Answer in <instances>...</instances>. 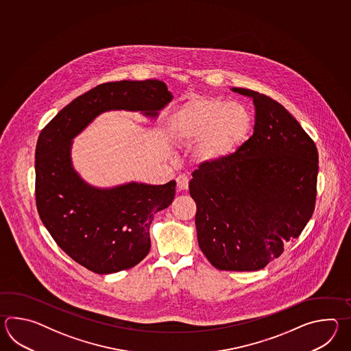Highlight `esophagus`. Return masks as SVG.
Returning <instances> with one entry per match:
<instances>
[{
    "label": "esophagus",
    "mask_w": 351,
    "mask_h": 351,
    "mask_svg": "<svg viewBox=\"0 0 351 351\" xmlns=\"http://www.w3.org/2000/svg\"><path fill=\"white\" fill-rule=\"evenodd\" d=\"M188 183L189 180L186 178V176H179L177 178V188L179 191H186L188 189Z\"/></svg>",
    "instance_id": "esophagus-1"
}]
</instances>
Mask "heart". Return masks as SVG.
Listing matches in <instances>:
<instances>
[{"label":"heart","instance_id":"1","mask_svg":"<svg viewBox=\"0 0 351 351\" xmlns=\"http://www.w3.org/2000/svg\"><path fill=\"white\" fill-rule=\"evenodd\" d=\"M252 124V115L243 105L221 97H195L176 112L171 134L178 145L199 142L197 159L216 165L232 157L247 142Z\"/></svg>","mask_w":351,"mask_h":351}]
</instances>
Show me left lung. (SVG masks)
I'll list each match as a JSON object with an SVG mask.
<instances>
[{
    "mask_svg": "<svg viewBox=\"0 0 351 351\" xmlns=\"http://www.w3.org/2000/svg\"><path fill=\"white\" fill-rule=\"evenodd\" d=\"M251 97L254 134L221 163H202L189 182L202 252L218 269L257 271L284 252L310 221L319 154L298 120L274 99Z\"/></svg>",
    "mask_w": 351,
    "mask_h": 351,
    "instance_id": "1",
    "label": "left lung"
}]
</instances>
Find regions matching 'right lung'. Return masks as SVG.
<instances>
[{"label":"right lung","mask_w":351,"mask_h":351,"mask_svg":"<svg viewBox=\"0 0 351 351\" xmlns=\"http://www.w3.org/2000/svg\"><path fill=\"white\" fill-rule=\"evenodd\" d=\"M172 99L160 80L106 82L74 99L38 135V216L60 248L85 269L106 275L142 261L150 250V223L157 212L171 206L176 182L91 186L75 171L73 139L103 112H141L157 118Z\"/></svg>","instance_id":"obj_1"}]
</instances>
